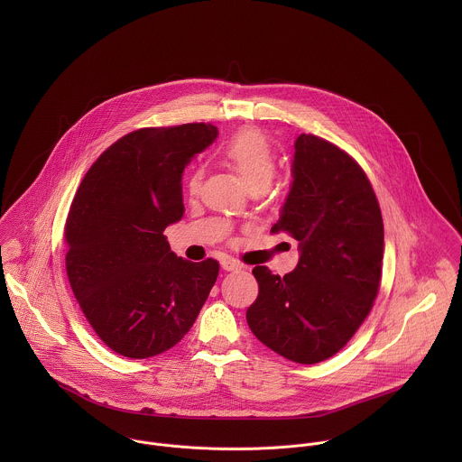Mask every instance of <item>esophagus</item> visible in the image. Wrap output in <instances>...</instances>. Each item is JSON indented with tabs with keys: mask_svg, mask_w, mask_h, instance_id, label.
I'll list each match as a JSON object with an SVG mask.
<instances>
[{
	"mask_svg": "<svg viewBox=\"0 0 462 462\" xmlns=\"http://www.w3.org/2000/svg\"><path fill=\"white\" fill-rule=\"evenodd\" d=\"M220 266H222L224 270H227V272H235V270H240L244 264L240 263V262H236V260H233V258H224V260L220 262Z\"/></svg>",
	"mask_w": 462,
	"mask_h": 462,
	"instance_id": "esophagus-1",
	"label": "esophagus"
}]
</instances>
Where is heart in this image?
Returning <instances> with one entry per match:
<instances>
[{"label": "heart", "mask_w": 462, "mask_h": 462, "mask_svg": "<svg viewBox=\"0 0 462 462\" xmlns=\"http://www.w3.org/2000/svg\"><path fill=\"white\" fill-rule=\"evenodd\" d=\"M226 158L236 169L249 190H266L277 171V158L272 143L263 133L245 130L238 133L226 147ZM202 172L196 171L189 181V189L196 194L200 187Z\"/></svg>", "instance_id": "b5f03b06"}]
</instances>
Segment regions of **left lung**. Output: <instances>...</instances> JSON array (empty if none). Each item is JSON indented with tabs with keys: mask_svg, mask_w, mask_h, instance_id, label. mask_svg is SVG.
Listing matches in <instances>:
<instances>
[{
	"mask_svg": "<svg viewBox=\"0 0 462 462\" xmlns=\"http://www.w3.org/2000/svg\"><path fill=\"white\" fill-rule=\"evenodd\" d=\"M293 147V181L272 233L299 242V263L282 277L254 266L260 293L247 310V324L279 356L315 365L339 352L374 306L384 224L354 158L306 133Z\"/></svg>",
	"mask_w": 462,
	"mask_h": 462,
	"instance_id": "obj_1",
	"label": "left lung"
}]
</instances>
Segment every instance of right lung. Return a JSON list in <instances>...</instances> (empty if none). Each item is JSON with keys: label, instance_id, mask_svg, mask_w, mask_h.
Segmentation results:
<instances>
[{"label": "right lung", "instance_id": "right-lung-1", "mask_svg": "<svg viewBox=\"0 0 462 462\" xmlns=\"http://www.w3.org/2000/svg\"><path fill=\"white\" fill-rule=\"evenodd\" d=\"M217 134L204 123L128 133L94 162L72 199L67 277L92 329L125 357L172 348L217 281L215 260L178 258L163 235L185 213V167Z\"/></svg>", "mask_w": 462, "mask_h": 462}]
</instances>
